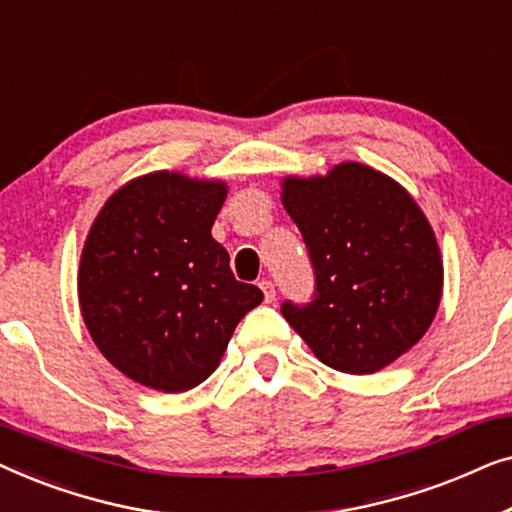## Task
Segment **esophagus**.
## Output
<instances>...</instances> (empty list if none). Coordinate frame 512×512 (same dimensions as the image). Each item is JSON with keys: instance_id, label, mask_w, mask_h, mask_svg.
<instances>
[{"instance_id": "obj_1", "label": "esophagus", "mask_w": 512, "mask_h": 512, "mask_svg": "<svg viewBox=\"0 0 512 512\" xmlns=\"http://www.w3.org/2000/svg\"><path fill=\"white\" fill-rule=\"evenodd\" d=\"M261 291H263V296H265V303H272V300H275V296H277V291H275V284L270 282V279H263L261 284Z\"/></svg>"}]
</instances>
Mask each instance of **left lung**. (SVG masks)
I'll use <instances>...</instances> for the list:
<instances>
[{
    "label": "left lung",
    "instance_id": "1",
    "mask_svg": "<svg viewBox=\"0 0 512 512\" xmlns=\"http://www.w3.org/2000/svg\"><path fill=\"white\" fill-rule=\"evenodd\" d=\"M282 202L314 270L310 303L282 314L314 356L342 373H377L417 345L443 293L436 235L412 195L361 163L286 177Z\"/></svg>",
    "mask_w": 512,
    "mask_h": 512
}]
</instances>
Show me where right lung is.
<instances>
[{"mask_svg":"<svg viewBox=\"0 0 512 512\" xmlns=\"http://www.w3.org/2000/svg\"><path fill=\"white\" fill-rule=\"evenodd\" d=\"M226 193L223 181L151 172L118 188L90 228L83 321L111 366L144 387L179 394L205 382L263 300L258 286L237 282L212 237Z\"/></svg>","mask_w":512,"mask_h":512,"instance_id":"right-lung-1","label":"right lung"}]
</instances>
